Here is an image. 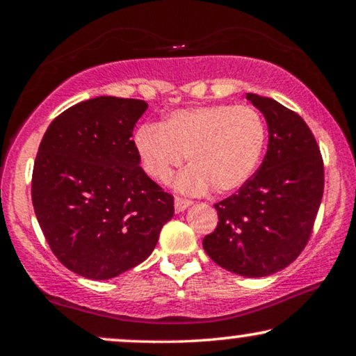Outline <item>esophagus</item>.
<instances>
[{
  "instance_id": "1",
  "label": "esophagus",
  "mask_w": 356,
  "mask_h": 356,
  "mask_svg": "<svg viewBox=\"0 0 356 356\" xmlns=\"http://www.w3.org/2000/svg\"><path fill=\"white\" fill-rule=\"evenodd\" d=\"M191 206V201L189 199H183V197H175V211L177 212H183Z\"/></svg>"
}]
</instances>
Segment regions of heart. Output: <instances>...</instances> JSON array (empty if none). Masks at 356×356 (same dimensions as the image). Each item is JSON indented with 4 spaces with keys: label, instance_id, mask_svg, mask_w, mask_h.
<instances>
[{
    "label": "heart",
    "instance_id": "heart-1",
    "mask_svg": "<svg viewBox=\"0 0 356 356\" xmlns=\"http://www.w3.org/2000/svg\"><path fill=\"white\" fill-rule=\"evenodd\" d=\"M267 128L262 115L250 105H209L178 110L162 126H140L134 136L145 173L168 181L189 154L193 163L177 179L186 193L238 191L259 167Z\"/></svg>",
    "mask_w": 356,
    "mask_h": 356
}]
</instances>
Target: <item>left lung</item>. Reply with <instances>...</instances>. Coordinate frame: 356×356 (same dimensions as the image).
Returning a JSON list of instances; mask_svg holds the SVG:
<instances>
[{
	"instance_id": "left-lung-1",
	"label": "left lung",
	"mask_w": 356,
	"mask_h": 356,
	"mask_svg": "<svg viewBox=\"0 0 356 356\" xmlns=\"http://www.w3.org/2000/svg\"><path fill=\"white\" fill-rule=\"evenodd\" d=\"M269 144L261 167L236 194L217 202V228L202 240L209 257L243 277H266L290 266L308 243L324 193V163L298 113L256 94Z\"/></svg>"
}]
</instances>
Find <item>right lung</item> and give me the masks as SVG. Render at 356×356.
I'll use <instances>...</instances> for the list:
<instances>
[{
	"instance_id": "right-lung-1",
	"label": "right lung",
	"mask_w": 356,
	"mask_h": 356,
	"mask_svg": "<svg viewBox=\"0 0 356 356\" xmlns=\"http://www.w3.org/2000/svg\"><path fill=\"white\" fill-rule=\"evenodd\" d=\"M144 100L95 97L48 126L32 173V204L53 254L67 269L108 280L147 259L173 217V196L152 181L133 129Z\"/></svg>"
}]
</instances>
